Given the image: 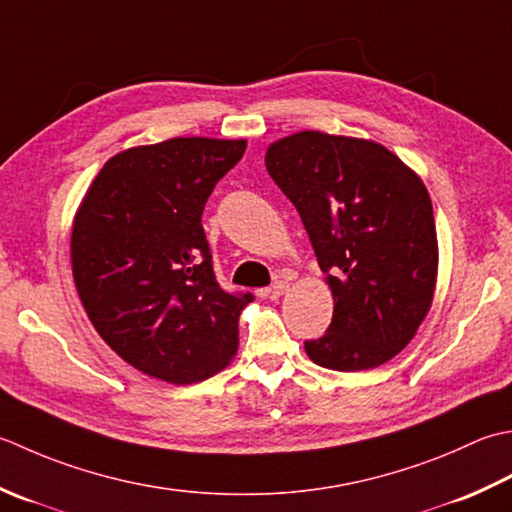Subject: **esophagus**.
<instances>
[{
  "label": "esophagus",
  "instance_id": "34e87169",
  "mask_svg": "<svg viewBox=\"0 0 512 512\" xmlns=\"http://www.w3.org/2000/svg\"><path fill=\"white\" fill-rule=\"evenodd\" d=\"M288 288H290V284L286 282V279H277L275 284H270V288H268V297H270V299H279V297H282V295L286 293Z\"/></svg>",
  "mask_w": 512,
  "mask_h": 512
}]
</instances>
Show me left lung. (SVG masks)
I'll return each mask as SVG.
<instances>
[{
  "label": "left lung",
  "mask_w": 512,
  "mask_h": 512,
  "mask_svg": "<svg viewBox=\"0 0 512 512\" xmlns=\"http://www.w3.org/2000/svg\"><path fill=\"white\" fill-rule=\"evenodd\" d=\"M273 182L302 217L335 299L315 364L353 373L386 364L433 304L437 233L422 179L382 144L304 130L266 150Z\"/></svg>",
  "instance_id": "left-lung-1"
}]
</instances>
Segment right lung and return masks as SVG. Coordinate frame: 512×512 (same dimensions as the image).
Here are the masks:
<instances>
[{
  "label": "right lung",
  "mask_w": 512,
  "mask_h": 512,
  "mask_svg": "<svg viewBox=\"0 0 512 512\" xmlns=\"http://www.w3.org/2000/svg\"><path fill=\"white\" fill-rule=\"evenodd\" d=\"M246 139L175 137L110 157L79 206L70 259L95 330L142 373L193 384L237 353L250 293L219 286L204 206Z\"/></svg>",
  "instance_id": "1"
}]
</instances>
